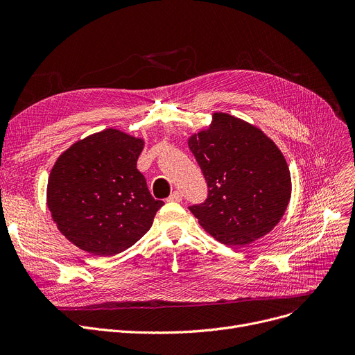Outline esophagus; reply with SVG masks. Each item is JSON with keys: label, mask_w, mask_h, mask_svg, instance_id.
I'll list each match as a JSON object with an SVG mask.
<instances>
[{"label": "esophagus", "mask_w": 355, "mask_h": 355, "mask_svg": "<svg viewBox=\"0 0 355 355\" xmlns=\"http://www.w3.org/2000/svg\"><path fill=\"white\" fill-rule=\"evenodd\" d=\"M182 200V194L180 191H173L171 196L168 197V201H173V202H180Z\"/></svg>", "instance_id": "1"}]
</instances>
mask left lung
Returning <instances> with one entry per match:
<instances>
[{
    "label": "left lung",
    "mask_w": 355,
    "mask_h": 355,
    "mask_svg": "<svg viewBox=\"0 0 355 355\" xmlns=\"http://www.w3.org/2000/svg\"><path fill=\"white\" fill-rule=\"evenodd\" d=\"M209 197L191 206L201 227L220 243L248 246L284 217L292 193L288 162L262 129L225 112L189 137Z\"/></svg>",
    "instance_id": "8db88e82"
}]
</instances>
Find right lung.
Masks as SVG:
<instances>
[{
    "instance_id": "add662e5",
    "label": "right lung",
    "mask_w": 355,
    "mask_h": 355,
    "mask_svg": "<svg viewBox=\"0 0 355 355\" xmlns=\"http://www.w3.org/2000/svg\"><path fill=\"white\" fill-rule=\"evenodd\" d=\"M144 145V138L107 128L71 144L54 162L47 207L74 246L114 256L153 226L164 202L149 194L137 168Z\"/></svg>"
}]
</instances>
